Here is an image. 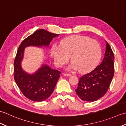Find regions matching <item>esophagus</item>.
<instances>
[{
  "mask_svg": "<svg viewBox=\"0 0 126 126\" xmlns=\"http://www.w3.org/2000/svg\"><path fill=\"white\" fill-rule=\"evenodd\" d=\"M63 75L65 76H70L71 75L70 74H66V73H64Z\"/></svg>",
  "mask_w": 126,
  "mask_h": 126,
  "instance_id": "esophagus-1",
  "label": "esophagus"
}]
</instances>
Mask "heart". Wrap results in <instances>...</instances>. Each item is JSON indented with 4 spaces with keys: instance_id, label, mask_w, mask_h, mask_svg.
Segmentation results:
<instances>
[{
    "instance_id": "b5f03b06",
    "label": "heart",
    "mask_w": 126,
    "mask_h": 126,
    "mask_svg": "<svg viewBox=\"0 0 126 126\" xmlns=\"http://www.w3.org/2000/svg\"><path fill=\"white\" fill-rule=\"evenodd\" d=\"M55 64L62 66L70 60L73 62L70 70H78L82 73L94 69L100 61L102 51L98 43L87 36L75 35L62 39L60 45L54 44L50 51Z\"/></svg>"
}]
</instances>
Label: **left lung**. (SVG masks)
<instances>
[{
	"mask_svg": "<svg viewBox=\"0 0 126 126\" xmlns=\"http://www.w3.org/2000/svg\"><path fill=\"white\" fill-rule=\"evenodd\" d=\"M114 60L113 50L107 43L102 62L90 73L79 78L75 92L82 100L93 102L106 94L114 75Z\"/></svg>",
	"mask_w": 126,
	"mask_h": 126,
	"instance_id": "left-lung-1",
	"label": "left lung"
}]
</instances>
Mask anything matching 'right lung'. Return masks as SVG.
Segmentation results:
<instances>
[{
	"label": "right lung",
	"instance_id": "add662e5",
	"mask_svg": "<svg viewBox=\"0 0 126 126\" xmlns=\"http://www.w3.org/2000/svg\"><path fill=\"white\" fill-rule=\"evenodd\" d=\"M58 34L39 29L23 40L17 50L14 61V79L16 84L26 97L33 101H44L52 94L60 77V71L43 65L33 75L25 73L21 67L24 47L31 45L48 46Z\"/></svg>",
	"mask_w": 126,
	"mask_h": 126
}]
</instances>
